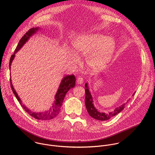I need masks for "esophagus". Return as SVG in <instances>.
Wrapping results in <instances>:
<instances>
[{"instance_id":"obj_1","label":"esophagus","mask_w":155,"mask_h":155,"mask_svg":"<svg viewBox=\"0 0 155 155\" xmlns=\"http://www.w3.org/2000/svg\"><path fill=\"white\" fill-rule=\"evenodd\" d=\"M84 78H82V77H79V78H78V79H77V83H78V84H79V85L82 84L84 83Z\"/></svg>"}]
</instances>
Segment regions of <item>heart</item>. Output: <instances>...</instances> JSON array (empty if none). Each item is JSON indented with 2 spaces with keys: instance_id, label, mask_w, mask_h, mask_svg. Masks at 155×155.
Segmentation results:
<instances>
[{
  "instance_id": "heart-1",
  "label": "heart",
  "mask_w": 155,
  "mask_h": 155,
  "mask_svg": "<svg viewBox=\"0 0 155 155\" xmlns=\"http://www.w3.org/2000/svg\"><path fill=\"white\" fill-rule=\"evenodd\" d=\"M74 51L82 56H87V63L91 69L98 70L101 68L110 60L115 50L116 42L113 38L106 37L100 33L83 35L73 43ZM73 63L78 62L77 56L71 53Z\"/></svg>"
}]
</instances>
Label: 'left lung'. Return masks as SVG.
I'll return each instance as SVG.
<instances>
[{
	"instance_id": "1",
	"label": "left lung",
	"mask_w": 155,
	"mask_h": 155,
	"mask_svg": "<svg viewBox=\"0 0 155 155\" xmlns=\"http://www.w3.org/2000/svg\"><path fill=\"white\" fill-rule=\"evenodd\" d=\"M85 106L87 108V110L89 114L93 117L95 119L98 120H107L113 117V116L119 113H120L123 109L125 108V106L126 103L122 104L121 106H119L118 107H116L113 110L110 111L107 113L104 112H100L94 107V105L93 104V100L92 97L91 95V94L90 92V91L89 89L88 84V83H86L85 85ZM135 92L133 94V95H134Z\"/></svg>"
}]
</instances>
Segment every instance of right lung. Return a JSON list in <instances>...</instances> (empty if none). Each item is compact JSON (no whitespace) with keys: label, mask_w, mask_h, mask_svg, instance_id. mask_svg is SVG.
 I'll return each instance as SVG.
<instances>
[{"label":"right lung","mask_w":155,"mask_h":155,"mask_svg":"<svg viewBox=\"0 0 155 155\" xmlns=\"http://www.w3.org/2000/svg\"><path fill=\"white\" fill-rule=\"evenodd\" d=\"M39 29H40L39 27L32 28L30 29L22 36V38L20 39L18 44L14 51V54L12 55L11 57L10 61H9V69H11V66L12 64V61L15 58V54L22 48V46L27 42V41L29 39V38L31 36H33L34 34H35ZM75 81H76V78L74 75L73 74L67 75L64 78H63L58 87V89L57 90V92L55 95V101H54V103L52 104V106L49 109V110L48 111L38 113V112H35V111L30 110L24 104H22L20 98L18 95L17 92L15 91V89L13 87V85L11 82V79L10 78L11 87L12 88V92L14 94L15 96L16 97L17 100L19 101L20 104L22 106V108L24 109V110L27 113H28L31 116L35 117V119L42 120H47L52 119L58 114L60 111L61 110L60 109H61L62 103L63 102L64 97L69 89L74 87Z\"/></svg>","instance_id":"add662e5"}]
</instances>
